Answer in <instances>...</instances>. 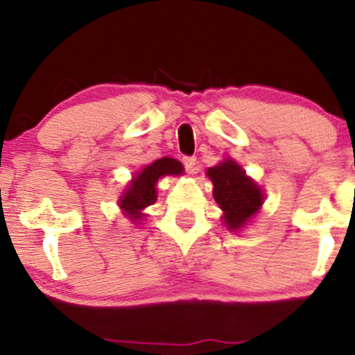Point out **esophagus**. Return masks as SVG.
<instances>
[{
  "mask_svg": "<svg viewBox=\"0 0 355 355\" xmlns=\"http://www.w3.org/2000/svg\"><path fill=\"white\" fill-rule=\"evenodd\" d=\"M182 164L185 166L187 173H197V158L195 157H183Z\"/></svg>",
  "mask_w": 355,
  "mask_h": 355,
  "instance_id": "obj_1",
  "label": "esophagus"
}]
</instances>
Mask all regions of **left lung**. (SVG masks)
Wrapping results in <instances>:
<instances>
[{"label":"left lung","mask_w":355,"mask_h":355,"mask_svg":"<svg viewBox=\"0 0 355 355\" xmlns=\"http://www.w3.org/2000/svg\"><path fill=\"white\" fill-rule=\"evenodd\" d=\"M207 175L214 182V198L225 214L223 220L227 227L240 229L262 205V190L232 160L211 166Z\"/></svg>","instance_id":"left-lung-1"}]
</instances>
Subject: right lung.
<instances>
[{
	"label": "right lung",
	"mask_w": 355,
	"mask_h": 355,
	"mask_svg": "<svg viewBox=\"0 0 355 355\" xmlns=\"http://www.w3.org/2000/svg\"><path fill=\"white\" fill-rule=\"evenodd\" d=\"M182 172V164L173 160V158L165 157L153 162L152 165L145 166V168L137 175L135 180L132 182V185L126 190V193L121 197L120 207L128 214V217H132L133 220L140 218L141 210L157 202L155 183L158 182V178L164 177V175H178Z\"/></svg>",
	"instance_id": "add662e5"
}]
</instances>
